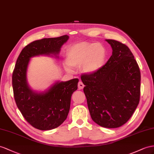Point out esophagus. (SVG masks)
Masks as SVG:
<instances>
[{
	"label": "esophagus",
	"instance_id": "esophagus-1",
	"mask_svg": "<svg viewBox=\"0 0 154 154\" xmlns=\"http://www.w3.org/2000/svg\"><path fill=\"white\" fill-rule=\"evenodd\" d=\"M84 86H85V85H84V84L82 83V82H79V83H78V88L79 89V90H81V89H82L84 88Z\"/></svg>",
	"mask_w": 154,
	"mask_h": 154
}]
</instances>
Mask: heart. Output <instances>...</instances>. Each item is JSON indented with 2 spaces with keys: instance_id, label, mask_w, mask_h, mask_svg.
I'll list each match as a JSON object with an SVG mask.
<instances>
[{
  "instance_id": "obj_1",
  "label": "heart",
  "mask_w": 154,
  "mask_h": 154,
  "mask_svg": "<svg viewBox=\"0 0 154 154\" xmlns=\"http://www.w3.org/2000/svg\"><path fill=\"white\" fill-rule=\"evenodd\" d=\"M105 57L106 51L103 45L96 43L81 42L68 49L66 60L71 66L79 68L82 66L85 72L92 73L101 68Z\"/></svg>"
}]
</instances>
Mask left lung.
Here are the masks:
<instances>
[{
  "instance_id": "left-lung-1",
  "label": "left lung",
  "mask_w": 154,
  "mask_h": 154,
  "mask_svg": "<svg viewBox=\"0 0 154 154\" xmlns=\"http://www.w3.org/2000/svg\"><path fill=\"white\" fill-rule=\"evenodd\" d=\"M112 49L107 63L91 74H82L83 91L92 120L103 128L123 125L139 103L140 72L124 43L106 39Z\"/></svg>"
}]
</instances>
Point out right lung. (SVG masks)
I'll return each instance as SVG.
<instances>
[{"mask_svg":"<svg viewBox=\"0 0 154 154\" xmlns=\"http://www.w3.org/2000/svg\"><path fill=\"white\" fill-rule=\"evenodd\" d=\"M68 38L64 35L34 41L23 48L17 59L12 73L15 103L26 122L39 130L54 129L65 121L69 111L71 97L77 89L79 79L57 82L47 91L35 93L27 85V67L31 57L58 54Z\"/></svg>","mask_w":154,"mask_h":154,"instance_id":"add662e5","label":"right lung"}]
</instances>
